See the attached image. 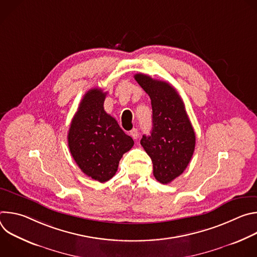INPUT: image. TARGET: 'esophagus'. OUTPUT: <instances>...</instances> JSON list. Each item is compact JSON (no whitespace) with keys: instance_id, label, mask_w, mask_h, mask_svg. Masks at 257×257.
I'll return each mask as SVG.
<instances>
[{"instance_id":"34e87169","label":"esophagus","mask_w":257,"mask_h":257,"mask_svg":"<svg viewBox=\"0 0 257 257\" xmlns=\"http://www.w3.org/2000/svg\"><path fill=\"white\" fill-rule=\"evenodd\" d=\"M130 135L132 136V138L133 139H137L138 138V136H139V132H138V130L137 129H132L131 131H130Z\"/></svg>"}]
</instances>
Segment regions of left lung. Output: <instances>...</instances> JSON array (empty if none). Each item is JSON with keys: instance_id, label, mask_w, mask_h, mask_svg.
<instances>
[{"instance_id": "left-lung-1", "label": "left lung", "mask_w": 257, "mask_h": 257, "mask_svg": "<svg viewBox=\"0 0 257 257\" xmlns=\"http://www.w3.org/2000/svg\"><path fill=\"white\" fill-rule=\"evenodd\" d=\"M134 78L150 95L153 106L152 133L143 135L140 143L152 159L155 178L168 184L187 168L195 149V133L184 102L171 84L141 73Z\"/></svg>"}]
</instances>
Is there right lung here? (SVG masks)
Instances as JSON below:
<instances>
[{"label": "right lung", "mask_w": 257, "mask_h": 257, "mask_svg": "<svg viewBox=\"0 0 257 257\" xmlns=\"http://www.w3.org/2000/svg\"><path fill=\"white\" fill-rule=\"evenodd\" d=\"M105 95L100 88L89 89L80 101L68 132L73 159L85 175L100 183L113 178L121 158L134 144L117 121L105 113Z\"/></svg>", "instance_id": "obj_1"}]
</instances>
